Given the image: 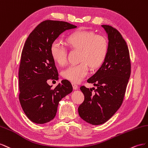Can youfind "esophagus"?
<instances>
[{"mask_svg":"<svg viewBox=\"0 0 148 148\" xmlns=\"http://www.w3.org/2000/svg\"><path fill=\"white\" fill-rule=\"evenodd\" d=\"M72 85H73V87L74 90H77L78 88V86L74 83H72Z\"/></svg>","mask_w":148,"mask_h":148,"instance_id":"esophagus-1","label":"esophagus"}]
</instances>
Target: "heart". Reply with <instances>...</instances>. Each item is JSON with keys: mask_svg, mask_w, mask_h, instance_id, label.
Wrapping results in <instances>:
<instances>
[{"mask_svg": "<svg viewBox=\"0 0 148 148\" xmlns=\"http://www.w3.org/2000/svg\"><path fill=\"white\" fill-rule=\"evenodd\" d=\"M66 41L69 47L80 50L79 60L76 65H72L62 72V77L73 82L79 83L85 77L88 71V64L96 68L102 64L107 57L108 44L105 37L95 35L88 31L79 30L71 33ZM51 55L58 65L63 66L67 61V50L60 41H54L51 46Z\"/></svg>", "mask_w": 148, "mask_h": 148, "instance_id": "b5f03b06", "label": "heart"}]
</instances>
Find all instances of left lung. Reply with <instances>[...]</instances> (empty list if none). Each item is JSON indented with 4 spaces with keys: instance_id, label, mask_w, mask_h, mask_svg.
I'll use <instances>...</instances> for the list:
<instances>
[{
    "instance_id": "8db88e82",
    "label": "left lung",
    "mask_w": 148,
    "mask_h": 148,
    "mask_svg": "<svg viewBox=\"0 0 148 148\" xmlns=\"http://www.w3.org/2000/svg\"><path fill=\"white\" fill-rule=\"evenodd\" d=\"M102 27L108 35L107 55L99 70L87 80V82L97 86L94 92L85 86L80 88L84 100L78 108L81 119L94 125L105 123L120 107L131 74L126 41L115 28L107 25Z\"/></svg>"
}]
</instances>
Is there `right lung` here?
<instances>
[{
	"mask_svg": "<svg viewBox=\"0 0 148 148\" xmlns=\"http://www.w3.org/2000/svg\"><path fill=\"white\" fill-rule=\"evenodd\" d=\"M77 27L66 22L45 20L33 29L25 41L18 71L19 100L25 115L33 123L44 124L56 116L60 101L73 91L67 80L54 88L48 80H58L51 55L53 42L67 29Z\"/></svg>",
	"mask_w": 148,
	"mask_h": 148,
	"instance_id": "right-lung-1",
	"label": "right lung"
}]
</instances>
